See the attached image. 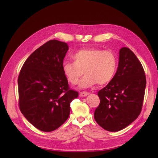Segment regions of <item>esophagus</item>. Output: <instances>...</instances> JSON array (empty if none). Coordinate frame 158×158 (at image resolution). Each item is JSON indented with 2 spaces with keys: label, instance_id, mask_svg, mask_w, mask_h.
I'll list each match as a JSON object with an SVG mask.
<instances>
[{
  "label": "esophagus",
  "instance_id": "34e87169",
  "mask_svg": "<svg viewBox=\"0 0 158 158\" xmlns=\"http://www.w3.org/2000/svg\"><path fill=\"white\" fill-rule=\"evenodd\" d=\"M89 95V93H88V92H81L79 93L80 97H85V96H87Z\"/></svg>",
  "mask_w": 158,
  "mask_h": 158
}]
</instances>
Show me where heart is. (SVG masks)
Returning <instances> with one entry per match:
<instances>
[{
  "mask_svg": "<svg viewBox=\"0 0 158 158\" xmlns=\"http://www.w3.org/2000/svg\"><path fill=\"white\" fill-rule=\"evenodd\" d=\"M74 63L65 62L63 72L71 84H79L80 89H87L98 84L105 85L110 82L116 70L117 60L114 53L96 48L79 50L73 56Z\"/></svg>",
  "mask_w": 158,
  "mask_h": 158,
  "instance_id": "1",
  "label": "heart"
}]
</instances>
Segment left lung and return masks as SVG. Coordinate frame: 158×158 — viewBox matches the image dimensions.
Segmentation results:
<instances>
[{"instance_id": "8db88e82", "label": "left lung", "mask_w": 158, "mask_h": 158, "mask_svg": "<svg viewBox=\"0 0 158 158\" xmlns=\"http://www.w3.org/2000/svg\"><path fill=\"white\" fill-rule=\"evenodd\" d=\"M146 85L145 73L139 60L130 49L121 48L116 74L98 93L100 103L94 113L95 121L109 132L128 126L141 111Z\"/></svg>"}]
</instances>
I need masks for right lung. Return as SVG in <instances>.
Returning <instances> with one entry per match:
<instances>
[{"mask_svg":"<svg viewBox=\"0 0 158 158\" xmlns=\"http://www.w3.org/2000/svg\"><path fill=\"white\" fill-rule=\"evenodd\" d=\"M69 49L65 42L52 40L31 54L18 78L19 108L31 123L43 132H52L68 118L70 103L78 92L69 90L63 72Z\"/></svg>","mask_w":158,"mask_h":158,"instance_id":"right-lung-1","label":"right lung"}]
</instances>
